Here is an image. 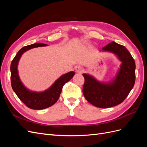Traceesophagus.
I'll list each match as a JSON object with an SVG mask.
<instances>
[{
    "mask_svg": "<svg viewBox=\"0 0 147 147\" xmlns=\"http://www.w3.org/2000/svg\"><path fill=\"white\" fill-rule=\"evenodd\" d=\"M75 71H76V72L78 73H82L84 71L83 68L80 65H77L75 67Z\"/></svg>",
    "mask_w": 147,
    "mask_h": 147,
    "instance_id": "34e87169",
    "label": "esophagus"
}]
</instances>
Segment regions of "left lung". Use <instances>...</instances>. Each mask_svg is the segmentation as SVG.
Returning a JSON list of instances; mask_svg holds the SVG:
<instances>
[{
  "mask_svg": "<svg viewBox=\"0 0 147 147\" xmlns=\"http://www.w3.org/2000/svg\"><path fill=\"white\" fill-rule=\"evenodd\" d=\"M102 51L116 55L121 61L120 69L113 80L107 83L100 82L91 75L83 74V93L90 104L106 109L121 104L129 94L135 83L136 64L126 47L115 42L102 48Z\"/></svg>",
  "mask_w": 147,
  "mask_h": 147,
  "instance_id": "1",
  "label": "left lung"
}]
</instances>
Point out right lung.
<instances>
[{
  "label": "right lung",
  "instance_id": "add662e5",
  "mask_svg": "<svg viewBox=\"0 0 147 147\" xmlns=\"http://www.w3.org/2000/svg\"><path fill=\"white\" fill-rule=\"evenodd\" d=\"M47 45L44 43H35L25 46L17 53L11 63V84L13 90L28 107L34 110L45 109L54 105L58 100L65 83L70 80L75 75L73 71L64 74L57 79L50 88L43 92H37L29 91L23 85L18 72V64L21 55L31 48Z\"/></svg>",
  "mask_w": 147,
  "mask_h": 147
}]
</instances>
